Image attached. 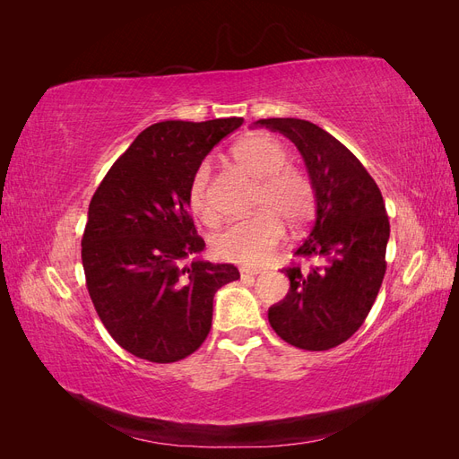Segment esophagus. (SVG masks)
Here are the masks:
<instances>
[{"label": "esophagus", "mask_w": 459, "mask_h": 459, "mask_svg": "<svg viewBox=\"0 0 459 459\" xmlns=\"http://www.w3.org/2000/svg\"><path fill=\"white\" fill-rule=\"evenodd\" d=\"M239 272H241V277H243V280H245V277H255V275H258V273H260V270L247 268V266H243Z\"/></svg>", "instance_id": "1"}]
</instances>
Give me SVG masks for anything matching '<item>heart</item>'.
<instances>
[{
    "instance_id": "b5f03b06",
    "label": "heart",
    "mask_w": 459,
    "mask_h": 459,
    "mask_svg": "<svg viewBox=\"0 0 459 459\" xmlns=\"http://www.w3.org/2000/svg\"><path fill=\"white\" fill-rule=\"evenodd\" d=\"M231 159L248 176L258 179L251 218L230 224L214 239L220 258L258 266L268 260L283 239V221L299 228L314 214V187L308 176L287 166L289 152L281 142L266 134L248 135L231 149ZM187 203L195 216L208 226L218 221L211 197V164L203 162L187 186Z\"/></svg>"
}]
</instances>
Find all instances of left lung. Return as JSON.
Masks as SVG:
<instances>
[{
  "label": "left lung",
  "mask_w": 459,
  "mask_h": 459,
  "mask_svg": "<svg viewBox=\"0 0 459 459\" xmlns=\"http://www.w3.org/2000/svg\"><path fill=\"white\" fill-rule=\"evenodd\" d=\"M255 126L297 145L316 199V220L295 251L314 266L283 270L290 287L270 307V325L297 349L329 351L359 329L381 289L391 235L383 195L362 162L316 124L262 118Z\"/></svg>",
  "instance_id": "obj_1"
}]
</instances>
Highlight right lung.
Instances as JSON below:
<instances>
[{
  "label": "right lung",
  "instance_id": "obj_1",
  "mask_svg": "<svg viewBox=\"0 0 459 459\" xmlns=\"http://www.w3.org/2000/svg\"><path fill=\"white\" fill-rule=\"evenodd\" d=\"M241 124L238 117L152 124L91 197L82 238L88 293L110 337L147 362L170 364L195 352L211 331L216 290L239 280L233 264L197 256L204 241L187 212V186Z\"/></svg>",
  "mask_w": 459,
  "mask_h": 459
}]
</instances>
